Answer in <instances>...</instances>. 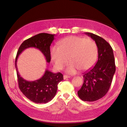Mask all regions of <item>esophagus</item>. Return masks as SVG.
Listing matches in <instances>:
<instances>
[{
  "label": "esophagus",
  "mask_w": 127,
  "mask_h": 127,
  "mask_svg": "<svg viewBox=\"0 0 127 127\" xmlns=\"http://www.w3.org/2000/svg\"><path fill=\"white\" fill-rule=\"evenodd\" d=\"M70 76H66V75H64V76H63V78H64V79H66V78H70Z\"/></svg>",
  "instance_id": "esophagus-1"
}]
</instances>
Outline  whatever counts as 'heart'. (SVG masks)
<instances>
[{
    "mask_svg": "<svg viewBox=\"0 0 127 127\" xmlns=\"http://www.w3.org/2000/svg\"><path fill=\"white\" fill-rule=\"evenodd\" d=\"M50 54L54 65L58 70L63 68L69 58L71 63L66 72L73 74L79 69L86 71L93 67L97 61L98 48L93 40L70 36L60 41L58 47H53Z\"/></svg>",
    "mask_w": 127,
    "mask_h": 127,
    "instance_id": "b5f03b06",
    "label": "heart"
}]
</instances>
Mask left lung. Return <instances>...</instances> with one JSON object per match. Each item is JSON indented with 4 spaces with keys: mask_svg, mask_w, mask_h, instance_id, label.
I'll list each match as a JSON object with an SVG mask.
<instances>
[{
    "mask_svg": "<svg viewBox=\"0 0 127 127\" xmlns=\"http://www.w3.org/2000/svg\"><path fill=\"white\" fill-rule=\"evenodd\" d=\"M95 40L98 48V61L91 69L83 74V83L78 91L82 100L95 101L107 94L115 72L113 49L104 38L94 33L86 32Z\"/></svg>",
    "mask_w": 127,
    "mask_h": 127,
    "instance_id": "1",
    "label": "left lung"
}]
</instances>
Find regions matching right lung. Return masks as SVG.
I'll return each instance as SVG.
<instances>
[{
    "instance_id": "obj_1",
    "label": "right lung",
    "mask_w": 127,
    "mask_h": 127,
    "mask_svg": "<svg viewBox=\"0 0 127 127\" xmlns=\"http://www.w3.org/2000/svg\"><path fill=\"white\" fill-rule=\"evenodd\" d=\"M55 35L46 33L37 34L25 40L17 51L15 66H16L18 86L23 94L33 102L37 104L47 103L54 97L57 91L58 84L63 79L61 73H53L46 69L41 78L34 81H28L21 77L18 71L17 61L19 55L29 48H35L42 52L45 57L46 62L50 63L51 60L50 46L54 39Z\"/></svg>"
}]
</instances>
